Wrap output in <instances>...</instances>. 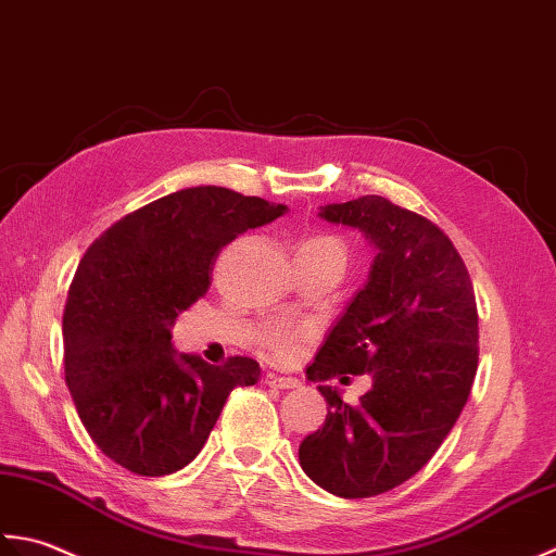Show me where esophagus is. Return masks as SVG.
Here are the masks:
<instances>
[{"instance_id": "obj_1", "label": "esophagus", "mask_w": 556, "mask_h": 556, "mask_svg": "<svg viewBox=\"0 0 556 556\" xmlns=\"http://www.w3.org/2000/svg\"><path fill=\"white\" fill-rule=\"evenodd\" d=\"M266 383L270 389H294V387H300L298 379L280 377V374H266Z\"/></svg>"}]
</instances>
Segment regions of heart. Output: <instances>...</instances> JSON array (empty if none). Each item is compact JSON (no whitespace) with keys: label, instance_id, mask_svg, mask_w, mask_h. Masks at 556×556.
I'll return each mask as SVG.
<instances>
[{"label":"heart","instance_id":"b5f03b06","mask_svg":"<svg viewBox=\"0 0 556 556\" xmlns=\"http://www.w3.org/2000/svg\"><path fill=\"white\" fill-rule=\"evenodd\" d=\"M302 244H316V247H328V249H336L338 254H343L345 256V252H343V244L338 242V240H333V237H312V240H304ZM292 333L290 331H278V333H274L270 336V350H274L276 355H288L290 350H292Z\"/></svg>","mask_w":556,"mask_h":556}]
</instances>
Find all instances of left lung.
Here are the masks:
<instances>
[{
    "mask_svg": "<svg viewBox=\"0 0 556 556\" xmlns=\"http://www.w3.org/2000/svg\"><path fill=\"white\" fill-rule=\"evenodd\" d=\"M321 218L377 247L367 286L307 369L312 381L371 374L357 405L319 387L326 422L300 444V466L326 492L365 500L410 480L456 425L478 371V304L448 235L383 197L328 203Z\"/></svg>",
    "mask_w": 556,
    "mask_h": 556,
    "instance_id": "obj_1",
    "label": "left lung"
}]
</instances>
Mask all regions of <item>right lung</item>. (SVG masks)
Returning <instances> with one entry per match:
<instances>
[{
  "label": "right lung",
  "instance_id": "right-lung-1",
  "mask_svg": "<svg viewBox=\"0 0 556 556\" xmlns=\"http://www.w3.org/2000/svg\"><path fill=\"white\" fill-rule=\"evenodd\" d=\"M286 211L189 187L127 213L86 249L62 319L64 381L86 432L117 466L143 478L182 470L230 391L258 381L252 357H177L169 326L208 292L225 244Z\"/></svg>",
  "mask_w": 556,
  "mask_h": 556
}]
</instances>
